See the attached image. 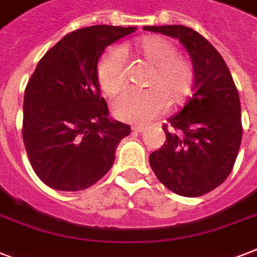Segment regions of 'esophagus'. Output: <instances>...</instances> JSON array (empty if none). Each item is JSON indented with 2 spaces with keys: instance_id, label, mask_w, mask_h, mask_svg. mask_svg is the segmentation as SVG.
Wrapping results in <instances>:
<instances>
[{
  "instance_id": "1",
  "label": "esophagus",
  "mask_w": 257,
  "mask_h": 257,
  "mask_svg": "<svg viewBox=\"0 0 257 257\" xmlns=\"http://www.w3.org/2000/svg\"><path fill=\"white\" fill-rule=\"evenodd\" d=\"M132 131L136 133H143L145 131V128L143 125H133L132 126Z\"/></svg>"
}]
</instances>
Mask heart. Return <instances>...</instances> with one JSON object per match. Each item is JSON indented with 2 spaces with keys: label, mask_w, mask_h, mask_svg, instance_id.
Masks as SVG:
<instances>
[{
  "label": "heart",
  "mask_w": 257,
  "mask_h": 257,
  "mask_svg": "<svg viewBox=\"0 0 257 257\" xmlns=\"http://www.w3.org/2000/svg\"><path fill=\"white\" fill-rule=\"evenodd\" d=\"M132 54L151 68L147 89L128 88L113 101V113L121 121L148 124L167 106L183 104L191 93L195 73L187 58L177 54L171 41L157 36H145L120 50L110 49L97 65V81L102 92L113 96L125 84L122 56Z\"/></svg>",
  "instance_id": "heart-1"
}]
</instances>
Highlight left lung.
Here are the masks:
<instances>
[{
    "mask_svg": "<svg viewBox=\"0 0 257 257\" xmlns=\"http://www.w3.org/2000/svg\"><path fill=\"white\" fill-rule=\"evenodd\" d=\"M177 38L193 65V96L163 126L164 145L151 153L155 175L169 191L197 197L225 181L239 153L243 126L239 92L227 64L211 42L183 25L144 26Z\"/></svg>",
    "mask_w": 257,
    "mask_h": 257,
    "instance_id": "obj_1",
    "label": "left lung"
}]
</instances>
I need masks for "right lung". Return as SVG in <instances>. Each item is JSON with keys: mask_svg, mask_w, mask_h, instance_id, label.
Listing matches in <instances>:
<instances>
[{"mask_svg": "<svg viewBox=\"0 0 257 257\" xmlns=\"http://www.w3.org/2000/svg\"><path fill=\"white\" fill-rule=\"evenodd\" d=\"M136 29L74 30L37 64L25 89L22 137L30 164L48 187L82 191L112 168L117 145L131 126L109 117L97 64L106 46Z\"/></svg>", "mask_w": 257, "mask_h": 257, "instance_id": "add662e5", "label": "right lung"}]
</instances>
